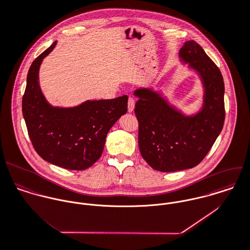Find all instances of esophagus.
<instances>
[{
    "label": "esophagus",
    "instance_id": "1",
    "mask_svg": "<svg viewBox=\"0 0 250 250\" xmlns=\"http://www.w3.org/2000/svg\"><path fill=\"white\" fill-rule=\"evenodd\" d=\"M135 108V99L133 97H129L128 99V111L132 112Z\"/></svg>",
    "mask_w": 250,
    "mask_h": 250
}]
</instances>
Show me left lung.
Here are the masks:
<instances>
[{"label": "left lung", "instance_id": "obj_1", "mask_svg": "<svg viewBox=\"0 0 250 250\" xmlns=\"http://www.w3.org/2000/svg\"><path fill=\"white\" fill-rule=\"evenodd\" d=\"M179 58L198 75L204 88L203 104L196 113H183L152 88L134 91L139 98L135 113L141 154L151 167L165 172L200 164L221 133L225 119L224 82L217 66L195 41L183 43Z\"/></svg>", "mask_w": 250, "mask_h": 250}]
</instances>
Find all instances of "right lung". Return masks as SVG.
Returning <instances> with one entry per match:
<instances>
[{"label": "right lung", "mask_w": 250, "mask_h": 250, "mask_svg": "<svg viewBox=\"0 0 250 250\" xmlns=\"http://www.w3.org/2000/svg\"><path fill=\"white\" fill-rule=\"evenodd\" d=\"M56 43L37 57L29 69L22 99L23 117L33 146L43 160L83 170L101 157L108 131L127 112L128 97L87 100L71 107L50 104L41 89L39 73L42 60Z\"/></svg>", "instance_id": "1"}]
</instances>
